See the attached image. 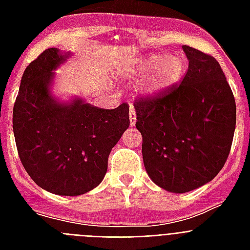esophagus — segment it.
I'll use <instances>...</instances> for the list:
<instances>
[{
  "instance_id": "34e87169",
  "label": "esophagus",
  "mask_w": 250,
  "mask_h": 250,
  "mask_svg": "<svg viewBox=\"0 0 250 250\" xmlns=\"http://www.w3.org/2000/svg\"><path fill=\"white\" fill-rule=\"evenodd\" d=\"M129 125H136V111H135V107H129Z\"/></svg>"
}]
</instances>
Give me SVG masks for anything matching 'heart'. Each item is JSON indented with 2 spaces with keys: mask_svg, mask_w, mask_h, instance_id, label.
Instances as JSON below:
<instances>
[{
  "mask_svg": "<svg viewBox=\"0 0 250 250\" xmlns=\"http://www.w3.org/2000/svg\"><path fill=\"white\" fill-rule=\"evenodd\" d=\"M156 67L157 68L149 75L143 85L144 92L149 94L160 93L178 83L186 71V62L179 56H168L165 58L164 56L156 54L141 61L135 68V74H145Z\"/></svg>",
  "mask_w": 250,
  "mask_h": 250,
  "instance_id": "obj_1",
  "label": "heart"
}]
</instances>
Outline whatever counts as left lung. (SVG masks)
<instances>
[{"mask_svg": "<svg viewBox=\"0 0 250 250\" xmlns=\"http://www.w3.org/2000/svg\"><path fill=\"white\" fill-rule=\"evenodd\" d=\"M189 61L182 83L135 100L145 170L161 188L186 193L225 166L236 125V104L218 61L183 45Z\"/></svg>", "mask_w": 250, "mask_h": 250, "instance_id": "1", "label": "left lung"}]
</instances>
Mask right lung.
Instances as JSON below:
<instances>
[{"mask_svg": "<svg viewBox=\"0 0 250 250\" xmlns=\"http://www.w3.org/2000/svg\"><path fill=\"white\" fill-rule=\"evenodd\" d=\"M67 56L46 49L21 76L13 109V129L21 165L42 189L79 196L107 171V158L129 125V106L98 109L76 100L58 104L49 93L53 70Z\"/></svg>", "mask_w": 250, "mask_h": 250, "instance_id": "right-lung-1", "label": "right lung"}]
</instances>
